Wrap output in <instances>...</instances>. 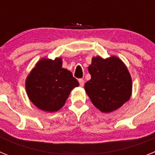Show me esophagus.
Returning a JSON list of instances; mask_svg holds the SVG:
<instances>
[{
  "label": "esophagus",
  "instance_id": "esophagus-1",
  "mask_svg": "<svg viewBox=\"0 0 155 155\" xmlns=\"http://www.w3.org/2000/svg\"><path fill=\"white\" fill-rule=\"evenodd\" d=\"M78 81H79V84H80L81 87H83V86H84V80H83V79H79Z\"/></svg>",
  "mask_w": 155,
  "mask_h": 155
}]
</instances>
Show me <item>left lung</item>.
<instances>
[{
    "label": "left lung",
    "mask_w": 155,
    "mask_h": 155,
    "mask_svg": "<svg viewBox=\"0 0 155 155\" xmlns=\"http://www.w3.org/2000/svg\"><path fill=\"white\" fill-rule=\"evenodd\" d=\"M87 69L91 78L84 84V89L93 105L101 112L116 110L130 98L132 79L118 57H93Z\"/></svg>",
    "instance_id": "left-lung-1"
}]
</instances>
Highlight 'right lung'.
Listing matches in <instances>:
<instances>
[{"instance_id":"obj_1","label":"right lung","mask_w":155,"mask_h":155,"mask_svg":"<svg viewBox=\"0 0 155 155\" xmlns=\"http://www.w3.org/2000/svg\"><path fill=\"white\" fill-rule=\"evenodd\" d=\"M79 83L72 73L62 68V59L42 58L28 75L25 89L37 108L49 113L57 112L65 104L71 90Z\"/></svg>"}]
</instances>
